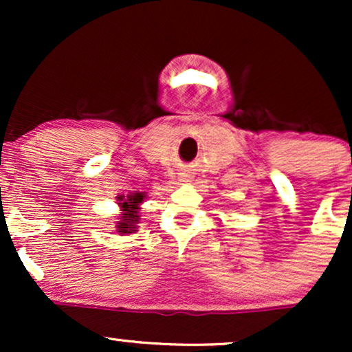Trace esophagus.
Returning a JSON list of instances; mask_svg holds the SVG:
<instances>
[{"mask_svg":"<svg viewBox=\"0 0 352 352\" xmlns=\"http://www.w3.org/2000/svg\"><path fill=\"white\" fill-rule=\"evenodd\" d=\"M180 180L182 182H188L190 180V175H188V173H180Z\"/></svg>","mask_w":352,"mask_h":352,"instance_id":"obj_1","label":"esophagus"}]
</instances>
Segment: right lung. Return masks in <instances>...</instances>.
<instances>
[{
	"instance_id": "add662e5",
	"label": "right lung",
	"mask_w": 352,
	"mask_h": 352,
	"mask_svg": "<svg viewBox=\"0 0 352 352\" xmlns=\"http://www.w3.org/2000/svg\"><path fill=\"white\" fill-rule=\"evenodd\" d=\"M120 213L116 218V230L119 235H132L137 232V225L140 220V204L145 200V192H134L131 195L116 197Z\"/></svg>"
}]
</instances>
